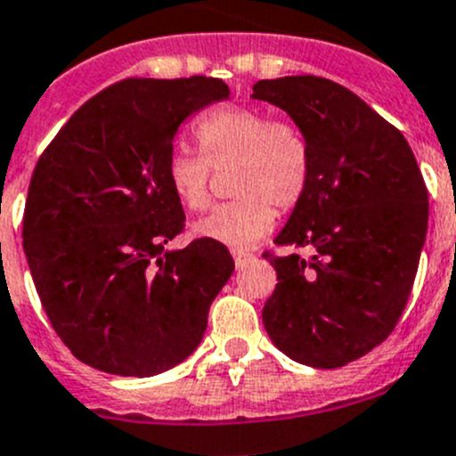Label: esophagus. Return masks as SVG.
Instances as JSON below:
<instances>
[{
    "instance_id": "obj_1",
    "label": "esophagus",
    "mask_w": 456,
    "mask_h": 456,
    "mask_svg": "<svg viewBox=\"0 0 456 456\" xmlns=\"http://www.w3.org/2000/svg\"><path fill=\"white\" fill-rule=\"evenodd\" d=\"M233 260H236V267H245L249 260H254V254H249L247 249H232Z\"/></svg>"
}]
</instances>
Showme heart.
<instances>
[{
	"label": "heart",
	"instance_id": "heart-1",
	"mask_svg": "<svg viewBox=\"0 0 456 456\" xmlns=\"http://www.w3.org/2000/svg\"><path fill=\"white\" fill-rule=\"evenodd\" d=\"M202 156L174 151L167 180L183 207L200 211L209 205L211 175L232 167L236 200L214 207L191 232L205 240L245 249L272 232L276 209L300 202L309 184L312 153L303 131L289 120H269L254 106H220L196 125Z\"/></svg>",
	"mask_w": 456,
	"mask_h": 456
}]
</instances>
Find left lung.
I'll return each mask as SVG.
<instances>
[{
  "label": "left lung",
  "instance_id": "8db88e82",
  "mask_svg": "<svg viewBox=\"0 0 456 456\" xmlns=\"http://www.w3.org/2000/svg\"><path fill=\"white\" fill-rule=\"evenodd\" d=\"M254 100L305 134L312 171L265 258L278 282L263 307L273 346L309 368L361 359L392 334L412 291L428 232V189L408 140L350 88L316 75L260 79Z\"/></svg>",
  "mask_w": 456,
  "mask_h": 456
}]
</instances>
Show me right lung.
I'll list each match as a JSON object with an SVG mask.
<instances>
[{
	"label": "right lung",
	"mask_w": 456,
	"mask_h": 456,
	"mask_svg": "<svg viewBox=\"0 0 456 456\" xmlns=\"http://www.w3.org/2000/svg\"><path fill=\"white\" fill-rule=\"evenodd\" d=\"M223 79L131 77L79 106L33 171L24 254L53 330L75 359L120 377L183 363L233 273L220 242L167 249L184 211L167 180L189 116L227 100Z\"/></svg>",
	"instance_id": "add662e5"
}]
</instances>
